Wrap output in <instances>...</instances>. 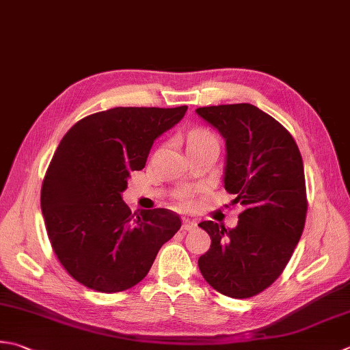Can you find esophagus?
I'll return each instance as SVG.
<instances>
[{"label": "esophagus", "instance_id": "obj_1", "mask_svg": "<svg viewBox=\"0 0 350 350\" xmlns=\"http://www.w3.org/2000/svg\"><path fill=\"white\" fill-rule=\"evenodd\" d=\"M196 228H197V221L189 220V218H183V224H182V229L183 230L189 232V230H194Z\"/></svg>", "mask_w": 350, "mask_h": 350}]
</instances>
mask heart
Instances as JSON below:
<instances>
[{"label":"heart","instance_id":"b5f03b06","mask_svg":"<svg viewBox=\"0 0 350 350\" xmlns=\"http://www.w3.org/2000/svg\"><path fill=\"white\" fill-rule=\"evenodd\" d=\"M208 141H215V139L212 138V135L209 132H206V130H194V132L189 135V139H188L189 146H194V144H200V142H208ZM179 197L185 204L191 203L189 191H182Z\"/></svg>","mask_w":350,"mask_h":350}]
</instances>
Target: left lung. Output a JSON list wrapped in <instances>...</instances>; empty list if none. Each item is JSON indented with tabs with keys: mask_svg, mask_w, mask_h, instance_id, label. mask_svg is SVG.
Here are the masks:
<instances>
[{
	"mask_svg": "<svg viewBox=\"0 0 350 350\" xmlns=\"http://www.w3.org/2000/svg\"><path fill=\"white\" fill-rule=\"evenodd\" d=\"M226 141L224 188L244 211L234 229L202 221L211 249L198 258L204 280L228 297L247 299L282 275L305 228L302 156L291 133L249 103L198 107Z\"/></svg>",
	"mask_w": 350,
	"mask_h": 350,
	"instance_id": "obj_1",
	"label": "left lung"
}]
</instances>
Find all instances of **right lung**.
<instances>
[{
	"label": "right lung",
	"instance_id": "1",
	"mask_svg": "<svg viewBox=\"0 0 350 350\" xmlns=\"http://www.w3.org/2000/svg\"><path fill=\"white\" fill-rule=\"evenodd\" d=\"M188 106L113 107L86 116L62 138L44 177L40 208L51 247L77 282L100 293L132 288L180 229L176 212L129 209L122 191L146 167L154 139Z\"/></svg>",
	"mask_w": 350,
	"mask_h": 350
}]
</instances>
